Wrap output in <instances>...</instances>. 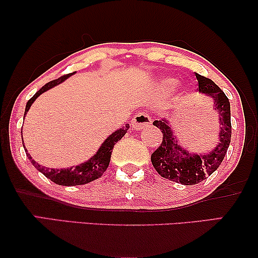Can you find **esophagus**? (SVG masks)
Segmentation results:
<instances>
[{
    "label": "esophagus",
    "instance_id": "obj_1",
    "mask_svg": "<svg viewBox=\"0 0 258 258\" xmlns=\"http://www.w3.org/2000/svg\"><path fill=\"white\" fill-rule=\"evenodd\" d=\"M151 124V117L149 114H146V112L141 111L139 114L135 115V117L133 118L132 122V126L133 129L135 130H141L147 128Z\"/></svg>",
    "mask_w": 258,
    "mask_h": 258
}]
</instances>
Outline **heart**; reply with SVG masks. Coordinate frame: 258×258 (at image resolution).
I'll return each mask as SVG.
<instances>
[{
	"label": "heart",
	"mask_w": 258,
	"mask_h": 258,
	"mask_svg": "<svg viewBox=\"0 0 258 258\" xmlns=\"http://www.w3.org/2000/svg\"><path fill=\"white\" fill-rule=\"evenodd\" d=\"M161 86H162V88H163L164 90H171L172 88L175 87V81L174 80H164V81H162V83H161Z\"/></svg>",
	"instance_id": "obj_1"
}]
</instances>
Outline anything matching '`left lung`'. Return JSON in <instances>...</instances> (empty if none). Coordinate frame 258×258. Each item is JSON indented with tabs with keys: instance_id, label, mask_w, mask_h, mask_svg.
<instances>
[{
	"instance_id": "8db88e82",
	"label": "left lung",
	"mask_w": 258,
	"mask_h": 258,
	"mask_svg": "<svg viewBox=\"0 0 258 258\" xmlns=\"http://www.w3.org/2000/svg\"><path fill=\"white\" fill-rule=\"evenodd\" d=\"M199 91L213 98L214 109L220 118V142L208 154H191L178 146L174 133L165 118L154 121L163 134L161 146L151 154V163L162 177L169 181L194 185L202 182L220 167L231 140L230 102L214 81L196 74Z\"/></svg>"
}]
</instances>
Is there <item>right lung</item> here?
<instances>
[{
  "mask_svg": "<svg viewBox=\"0 0 258 258\" xmlns=\"http://www.w3.org/2000/svg\"><path fill=\"white\" fill-rule=\"evenodd\" d=\"M74 74L75 73L67 74V75L58 77L57 80L50 81V82L44 84V86L42 87L29 101H28V103L26 105V111H24V116H26L28 110H29L31 104L34 103V101L36 100L41 94H43L44 91L51 89L52 87L62 83L63 81H66L68 77L74 75ZM128 129H129V124H125V126H123V128L112 133L111 135L109 136L103 143H102V146L100 147V149L97 150V153L95 154L93 157L89 158V161L84 162V163H81L80 165H76V167L67 168V169H52V168L41 167L36 161H34L33 158H31L30 155L28 154V151L26 154L28 158H29V161L31 162V164H33L38 171L42 172L45 177L56 183V184L67 185V186L87 184V183L101 177V176L103 175V172L107 170L109 162H110V157H111L112 149H114V146L122 139L123 136L125 135L126 132H128ZM22 143H23V139H22Z\"/></svg>",
  "mask_w": 258,
  "mask_h": 258,
  "instance_id": "right-lung-1",
  "label": "right lung"
}]
</instances>
